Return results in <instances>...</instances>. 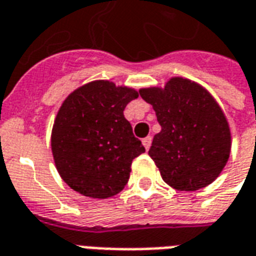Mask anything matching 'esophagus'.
Here are the masks:
<instances>
[{
  "mask_svg": "<svg viewBox=\"0 0 256 256\" xmlns=\"http://www.w3.org/2000/svg\"><path fill=\"white\" fill-rule=\"evenodd\" d=\"M142 144H144V146H145V149L149 150V148H150V145H152V137H150V136H148V137L144 138Z\"/></svg>",
  "mask_w": 256,
  "mask_h": 256,
  "instance_id": "esophagus-1",
  "label": "esophagus"
}]
</instances>
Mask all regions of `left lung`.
Wrapping results in <instances>:
<instances>
[{"label": "left lung", "mask_w": 256, "mask_h": 256, "mask_svg": "<svg viewBox=\"0 0 256 256\" xmlns=\"http://www.w3.org/2000/svg\"><path fill=\"white\" fill-rule=\"evenodd\" d=\"M152 104L162 132L149 156L166 184L196 191L214 182L230 153L228 120L214 98L194 81L172 77L164 88L140 90Z\"/></svg>", "instance_id": "1"}]
</instances>
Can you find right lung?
I'll return each instance as SVG.
<instances>
[{"instance_id":"obj_1","label":"right lung","mask_w":256,"mask_h":256,"mask_svg":"<svg viewBox=\"0 0 256 256\" xmlns=\"http://www.w3.org/2000/svg\"><path fill=\"white\" fill-rule=\"evenodd\" d=\"M138 92L98 80L73 90L60 106L51 150L60 178L82 196L106 200L128 184L132 162L145 152L123 111Z\"/></svg>"}]
</instances>
